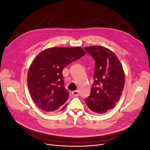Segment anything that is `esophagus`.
<instances>
[{
  "mask_svg": "<svg viewBox=\"0 0 150 150\" xmlns=\"http://www.w3.org/2000/svg\"><path fill=\"white\" fill-rule=\"evenodd\" d=\"M72 96H75V97L78 96H79V91H75L72 92Z\"/></svg>",
  "mask_w": 150,
  "mask_h": 150,
  "instance_id": "1",
  "label": "esophagus"
}]
</instances>
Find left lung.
I'll return each mask as SVG.
<instances>
[{"label": "left lung", "mask_w": 150, "mask_h": 150, "mask_svg": "<svg viewBox=\"0 0 150 150\" xmlns=\"http://www.w3.org/2000/svg\"><path fill=\"white\" fill-rule=\"evenodd\" d=\"M96 61L94 82L85 103L95 114L107 112L119 101L125 78L123 67L116 54L103 46L86 47Z\"/></svg>", "instance_id": "1"}]
</instances>
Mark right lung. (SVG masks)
<instances>
[{"mask_svg":"<svg viewBox=\"0 0 150 150\" xmlns=\"http://www.w3.org/2000/svg\"><path fill=\"white\" fill-rule=\"evenodd\" d=\"M80 47L46 49L33 60L27 74L30 93L36 106L48 114L62 111L69 96L64 87L62 69L86 54Z\"/></svg>","mask_w":150,"mask_h":150,"instance_id":"obj_1","label":"right lung"}]
</instances>
